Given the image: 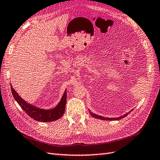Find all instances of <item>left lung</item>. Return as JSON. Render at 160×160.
I'll use <instances>...</instances> for the list:
<instances>
[{
  "label": "left lung",
  "instance_id": "left-lung-1",
  "mask_svg": "<svg viewBox=\"0 0 160 160\" xmlns=\"http://www.w3.org/2000/svg\"><path fill=\"white\" fill-rule=\"evenodd\" d=\"M133 111V110H131V111H129V112L126 113L125 115H124L123 116H121V117H117V118H108V117H103L102 116H100V115H96V114L94 113H92V112L90 111V115L93 117L94 118H99V119H101V120H107V121H117V120H119V119H121V118H125L126 116H127L129 115V114L131 112Z\"/></svg>",
  "mask_w": 160,
  "mask_h": 160
}]
</instances>
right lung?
Masks as SVG:
<instances>
[{"mask_svg": "<svg viewBox=\"0 0 160 160\" xmlns=\"http://www.w3.org/2000/svg\"><path fill=\"white\" fill-rule=\"evenodd\" d=\"M11 92L15 98V100L19 104L27 115L31 117L33 119L40 122H51L56 121L61 118L65 112L66 102V90L63 93V97L58 105L52 109L45 110L34 107L31 104L27 103L26 101L21 98L20 96L17 93L16 91L12 88L11 84Z\"/></svg>", "mask_w": 160, "mask_h": 160, "instance_id": "obj_1", "label": "right lung"}]
</instances>
